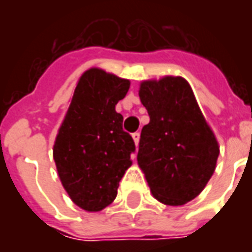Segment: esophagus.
Returning <instances> with one entry per match:
<instances>
[{"label": "esophagus", "mask_w": 252, "mask_h": 252, "mask_svg": "<svg viewBox=\"0 0 252 252\" xmlns=\"http://www.w3.org/2000/svg\"><path fill=\"white\" fill-rule=\"evenodd\" d=\"M132 137H133V142L136 144V147L139 146V140H140V133L139 132H135V133H132Z\"/></svg>", "instance_id": "obj_1"}]
</instances>
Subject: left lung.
I'll return each mask as SVG.
<instances>
[{"mask_svg":"<svg viewBox=\"0 0 252 252\" xmlns=\"http://www.w3.org/2000/svg\"><path fill=\"white\" fill-rule=\"evenodd\" d=\"M139 97L150 123L140 133L137 163L157 200L184 205L215 173L220 153L216 136L185 78L143 81Z\"/></svg>","mask_w":252,"mask_h":252,"instance_id":"8db88e82","label":"left lung"}]
</instances>
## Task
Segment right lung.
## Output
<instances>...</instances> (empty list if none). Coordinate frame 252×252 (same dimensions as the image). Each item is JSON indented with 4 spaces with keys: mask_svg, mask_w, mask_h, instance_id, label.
Returning a JSON list of instances; mask_svg holds the SVG:
<instances>
[{
    "mask_svg": "<svg viewBox=\"0 0 252 252\" xmlns=\"http://www.w3.org/2000/svg\"><path fill=\"white\" fill-rule=\"evenodd\" d=\"M131 82L93 67L82 74L54 144L63 188L83 211L98 212L113 202L119 182L132 164L135 143L123 131L116 104Z\"/></svg>",
    "mask_w": 252,
    "mask_h": 252,
    "instance_id": "obj_1",
    "label": "right lung"
}]
</instances>
